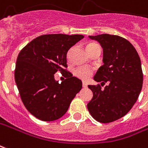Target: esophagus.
Segmentation results:
<instances>
[{
	"label": "esophagus",
	"mask_w": 148,
	"mask_h": 148,
	"mask_svg": "<svg viewBox=\"0 0 148 148\" xmlns=\"http://www.w3.org/2000/svg\"><path fill=\"white\" fill-rule=\"evenodd\" d=\"M87 83L85 82H82V86L83 87H84V88H86V87H87Z\"/></svg>",
	"instance_id": "34e87169"
}]
</instances>
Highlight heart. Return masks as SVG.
Wrapping results in <instances>:
<instances>
[{"label":"heart","instance_id":"b5f03b06","mask_svg":"<svg viewBox=\"0 0 148 148\" xmlns=\"http://www.w3.org/2000/svg\"><path fill=\"white\" fill-rule=\"evenodd\" d=\"M99 46L96 43H89L87 45V51L89 49L95 48V47ZM74 75L80 79L86 80L89 78L92 74V71L90 68L88 67H79V68L76 69L74 72Z\"/></svg>","mask_w":148,"mask_h":148}]
</instances>
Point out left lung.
Instances as JSON below:
<instances>
[{
  "label": "left lung",
  "mask_w": 148,
  "mask_h": 148,
  "mask_svg": "<svg viewBox=\"0 0 148 148\" xmlns=\"http://www.w3.org/2000/svg\"><path fill=\"white\" fill-rule=\"evenodd\" d=\"M103 49V65L93 79L103 85H88L93 96L87 108L96 121L109 123L121 119L132 108L140 93L143 72L138 53L130 41L110 34L88 36Z\"/></svg>",
  "instance_id": "left-lung-1"
}]
</instances>
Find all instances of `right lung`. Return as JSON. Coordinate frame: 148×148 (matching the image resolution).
Here are the masks:
<instances>
[{
	"label": "right lung",
	"instance_id": "right-lung-1",
	"mask_svg": "<svg viewBox=\"0 0 148 148\" xmlns=\"http://www.w3.org/2000/svg\"><path fill=\"white\" fill-rule=\"evenodd\" d=\"M83 35L46 34L38 37L22 49L16 60L15 80L24 106L41 121L60 119L82 88V81L66 70L69 49ZM67 78L60 83L54 74Z\"/></svg>",
	"mask_w": 148,
	"mask_h": 148
}]
</instances>
